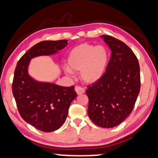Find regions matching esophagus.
<instances>
[{"mask_svg":"<svg viewBox=\"0 0 158 158\" xmlns=\"http://www.w3.org/2000/svg\"><path fill=\"white\" fill-rule=\"evenodd\" d=\"M75 91H76V93L77 95H81V94H83L85 93V90L83 88L81 87V86H76L75 87Z\"/></svg>","mask_w":158,"mask_h":158,"instance_id":"obj_1","label":"esophagus"}]
</instances>
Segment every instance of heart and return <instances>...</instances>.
Listing matches in <instances>:
<instances>
[{
    "mask_svg": "<svg viewBox=\"0 0 158 158\" xmlns=\"http://www.w3.org/2000/svg\"><path fill=\"white\" fill-rule=\"evenodd\" d=\"M109 61V52L105 46L82 44L75 47L67 57L64 72L72 75L73 71H81V78L87 83H94L103 76Z\"/></svg>",
    "mask_w": 158,
    "mask_h": 158,
    "instance_id": "heart-1",
    "label": "heart"
}]
</instances>
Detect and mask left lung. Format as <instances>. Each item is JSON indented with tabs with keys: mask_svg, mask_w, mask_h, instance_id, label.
<instances>
[{
	"mask_svg": "<svg viewBox=\"0 0 158 158\" xmlns=\"http://www.w3.org/2000/svg\"><path fill=\"white\" fill-rule=\"evenodd\" d=\"M101 38L111 50L106 72L86 90L88 114L92 122L102 128H113L132 112L140 91V68L132 50L113 37Z\"/></svg>",
	"mask_w": 158,
	"mask_h": 158,
	"instance_id": "obj_1",
	"label": "left lung"
}]
</instances>
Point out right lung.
Wrapping results in <instances>:
<instances>
[{
	"mask_svg": "<svg viewBox=\"0 0 158 158\" xmlns=\"http://www.w3.org/2000/svg\"><path fill=\"white\" fill-rule=\"evenodd\" d=\"M67 44V40L38 43L21 57L14 71L12 92L20 115L41 131H54L62 126L77 94L74 86H61L30 76L28 72L30 61L37 56L57 54Z\"/></svg>",
	"mask_w": 158,
	"mask_h": 158,
	"instance_id": "add662e5",
	"label": "right lung"
}]
</instances>
